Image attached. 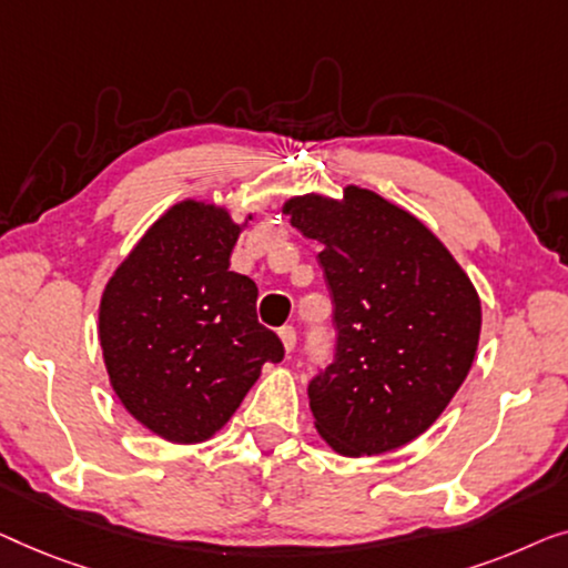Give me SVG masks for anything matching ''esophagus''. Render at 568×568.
Wrapping results in <instances>:
<instances>
[{"label": "esophagus", "mask_w": 568, "mask_h": 568, "mask_svg": "<svg viewBox=\"0 0 568 568\" xmlns=\"http://www.w3.org/2000/svg\"><path fill=\"white\" fill-rule=\"evenodd\" d=\"M281 342H283V347H285V353H293V347H295V329L293 326H281Z\"/></svg>", "instance_id": "1"}]
</instances>
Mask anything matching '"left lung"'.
<instances>
[{
    "label": "left lung",
    "instance_id": "left-lung-1",
    "mask_svg": "<svg viewBox=\"0 0 568 568\" xmlns=\"http://www.w3.org/2000/svg\"><path fill=\"white\" fill-rule=\"evenodd\" d=\"M283 213L324 246L334 301V363L308 383L316 433L347 458L412 443L474 365V283L425 223L373 190L347 185L342 201L298 195Z\"/></svg>",
    "mask_w": 568,
    "mask_h": 568
}]
</instances>
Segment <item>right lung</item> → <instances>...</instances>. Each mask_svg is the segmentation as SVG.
I'll use <instances>...</instances> for the list:
<instances>
[{"label":"right lung","instance_id":"obj_1","mask_svg":"<svg viewBox=\"0 0 568 568\" xmlns=\"http://www.w3.org/2000/svg\"><path fill=\"white\" fill-rule=\"evenodd\" d=\"M246 221L203 201L172 205L102 291L110 386L135 422L170 443L213 437L262 365L285 355L257 322V285L229 270Z\"/></svg>","mask_w":568,"mask_h":568}]
</instances>
